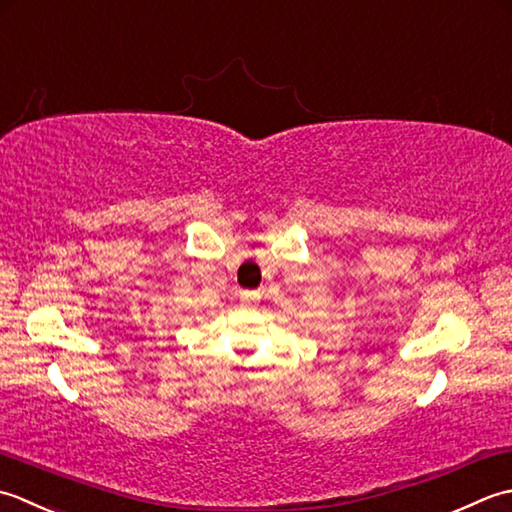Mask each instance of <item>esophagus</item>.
Wrapping results in <instances>:
<instances>
[{"label": "esophagus", "instance_id": "obj_1", "mask_svg": "<svg viewBox=\"0 0 512 512\" xmlns=\"http://www.w3.org/2000/svg\"><path fill=\"white\" fill-rule=\"evenodd\" d=\"M243 305H254V302L258 300V291H243Z\"/></svg>", "mask_w": 512, "mask_h": 512}]
</instances>
